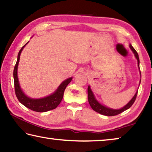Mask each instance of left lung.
Instances as JSON below:
<instances>
[{
  "mask_svg": "<svg viewBox=\"0 0 152 152\" xmlns=\"http://www.w3.org/2000/svg\"><path fill=\"white\" fill-rule=\"evenodd\" d=\"M130 48L132 49V50L134 53V55L137 58V59L138 61V65H139V54H138L137 52L135 50V49L132 46V45H130ZM87 93H88V101H89V103L91 106V107L92 108V109L95 110V111L99 113V114L104 115H106V116H115V115H119L120 113H121L122 112L125 111L126 110L128 109L129 108H130L132 105L134 104V102L136 100V98H137V94H138V91L136 93V94L134 95V96L133 97V98L131 99V100L127 104L123 107L121 109L119 110H114V109H111V108H107L106 106L102 105L99 104L98 101L96 100V98L93 94V93L91 91V90L90 89V87L89 86L88 87V89H87Z\"/></svg>",
  "mask_w": 152,
  "mask_h": 152,
  "instance_id": "left-lung-1",
  "label": "left lung"
}]
</instances>
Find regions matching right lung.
<instances>
[{"label": "right lung", "instance_id": "add662e5", "mask_svg": "<svg viewBox=\"0 0 152 152\" xmlns=\"http://www.w3.org/2000/svg\"><path fill=\"white\" fill-rule=\"evenodd\" d=\"M28 43V42H27ZM26 43V44H27ZM26 44L22 47L20 49L18 55L17 62L15 63L14 69H13V79H14V88H15V96L20 103H22L26 107L28 108L29 109L34 110L36 112H46L48 110H53L56 108L58 104L61 102L63 94H64L65 88L68 84L71 82L72 78H69L61 84V85L58 87L57 90L53 94L50 96L46 97V98L42 99H31L26 97L24 93L22 92L19 85V82H18V78L17 75V70H18V65L19 63L20 53L24 47L26 46Z\"/></svg>", "mask_w": 152, "mask_h": 152}]
</instances>
